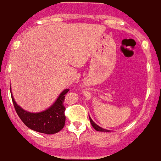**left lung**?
<instances>
[{
  "label": "left lung",
  "mask_w": 161,
  "mask_h": 161,
  "mask_svg": "<svg viewBox=\"0 0 161 161\" xmlns=\"http://www.w3.org/2000/svg\"><path fill=\"white\" fill-rule=\"evenodd\" d=\"M89 119H90V122H91V124H92V126H93V128L96 130H98V131H106V132H107V131H109V130H108L103 129V128H102V127H100V126H97V124L95 123V122H93V121H92V119H91V117H89Z\"/></svg>",
  "instance_id": "1"
}]
</instances>
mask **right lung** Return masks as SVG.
Wrapping results in <instances>:
<instances>
[{
  "label": "right lung",
  "mask_w": 161,
  "mask_h": 161,
  "mask_svg": "<svg viewBox=\"0 0 161 161\" xmlns=\"http://www.w3.org/2000/svg\"><path fill=\"white\" fill-rule=\"evenodd\" d=\"M69 91V89L64 90L50 108L36 113L25 111L17 105L12 96L11 98L15 112L26 126L38 132L50 135L58 132L64 126L66 117L64 115L65 107L64 102L65 94Z\"/></svg>",
  "instance_id": "right-lung-1"
}]
</instances>
